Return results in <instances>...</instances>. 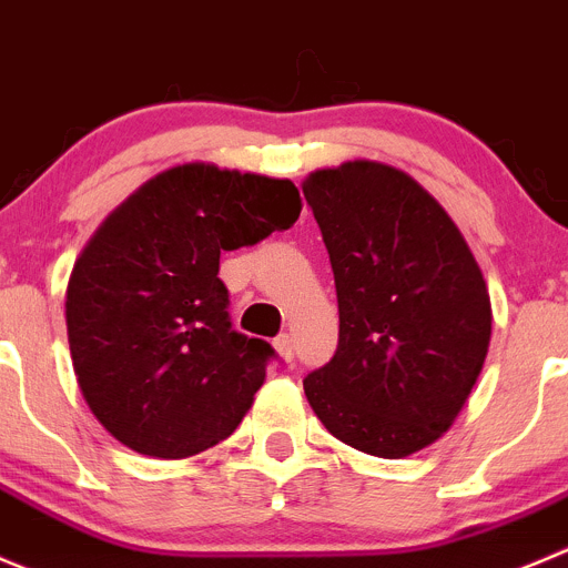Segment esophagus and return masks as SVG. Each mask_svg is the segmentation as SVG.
Returning a JSON list of instances; mask_svg holds the SVG:
<instances>
[{
    "label": "esophagus",
    "instance_id": "esophagus-1",
    "mask_svg": "<svg viewBox=\"0 0 568 568\" xmlns=\"http://www.w3.org/2000/svg\"><path fill=\"white\" fill-rule=\"evenodd\" d=\"M274 349H277V355L283 357L285 363L294 361V344H291L288 333H283V335H277V338H274Z\"/></svg>",
    "mask_w": 568,
    "mask_h": 568
}]
</instances>
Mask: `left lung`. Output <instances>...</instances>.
I'll list each match as a JSON object with an SVG mask.
<instances>
[{
	"instance_id": "obj_1",
	"label": "left lung",
	"mask_w": 568,
	"mask_h": 568,
	"mask_svg": "<svg viewBox=\"0 0 568 568\" xmlns=\"http://www.w3.org/2000/svg\"><path fill=\"white\" fill-rule=\"evenodd\" d=\"M338 294V349L302 379L338 442L405 458L469 399L491 341L486 280L460 230L416 180L352 161L302 185Z\"/></svg>"
}]
</instances>
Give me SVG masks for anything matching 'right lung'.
Wrapping results in <instances>:
<instances>
[{"label": "right lung", "mask_w": 568, "mask_h": 568, "mask_svg": "<svg viewBox=\"0 0 568 568\" xmlns=\"http://www.w3.org/2000/svg\"><path fill=\"white\" fill-rule=\"evenodd\" d=\"M300 211L291 180L189 163L104 219L71 272L65 327L82 396L115 442L172 460L233 436L277 352L233 329L219 257Z\"/></svg>", "instance_id": "1"}]
</instances>
